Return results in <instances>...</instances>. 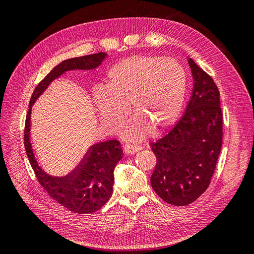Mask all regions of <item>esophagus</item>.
<instances>
[{
	"label": "esophagus",
	"mask_w": 254,
	"mask_h": 254,
	"mask_svg": "<svg viewBox=\"0 0 254 254\" xmlns=\"http://www.w3.org/2000/svg\"><path fill=\"white\" fill-rule=\"evenodd\" d=\"M123 149H124V151L126 153H135L139 150L142 149L141 146L139 145H131V144H125L124 146H123Z\"/></svg>",
	"instance_id": "34e87169"
}]
</instances>
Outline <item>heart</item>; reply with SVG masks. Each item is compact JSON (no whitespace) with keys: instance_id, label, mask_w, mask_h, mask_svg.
Here are the masks:
<instances>
[{"instance_id":"heart-1","label":"heart","mask_w":254,"mask_h":254,"mask_svg":"<svg viewBox=\"0 0 254 254\" xmlns=\"http://www.w3.org/2000/svg\"><path fill=\"white\" fill-rule=\"evenodd\" d=\"M187 78L173 59L133 56L115 64L107 87L94 89V102L105 126L114 130L125 118L127 104L134 118L122 128L126 139L137 140L147 127L158 132L171 126L181 111Z\"/></svg>"}]
</instances>
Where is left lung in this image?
Returning <instances> with one entry per match:
<instances>
[{
    "label": "left lung",
    "instance_id": "obj_1",
    "mask_svg": "<svg viewBox=\"0 0 254 254\" xmlns=\"http://www.w3.org/2000/svg\"><path fill=\"white\" fill-rule=\"evenodd\" d=\"M189 64L195 83L187 110L150 144L157 158L151 187L162 200L177 206L194 202L209 188L222 145L218 88L191 58Z\"/></svg>",
    "mask_w": 254,
    "mask_h": 254
}]
</instances>
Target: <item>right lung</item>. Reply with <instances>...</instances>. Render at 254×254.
Returning <instances> with one entry per match:
<instances>
[{
  "label": "right lung",
  "mask_w": 254,
  "mask_h": 254,
  "mask_svg": "<svg viewBox=\"0 0 254 254\" xmlns=\"http://www.w3.org/2000/svg\"><path fill=\"white\" fill-rule=\"evenodd\" d=\"M106 53L71 58L56 65L36 87L30 97L24 128L26 155L40 186L59 204L73 213L90 214L106 204L113 191V171L122 159L121 143L110 140L91 146L79 165L65 177H53L38 164L29 139L32 106L49 84L70 70H92L102 64Z\"/></svg>",
  "instance_id": "right-lung-1"
}]
</instances>
